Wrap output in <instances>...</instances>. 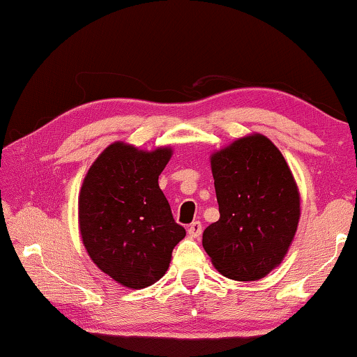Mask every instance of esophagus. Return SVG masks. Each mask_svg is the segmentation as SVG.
Wrapping results in <instances>:
<instances>
[{
  "instance_id": "1",
  "label": "esophagus",
  "mask_w": 357,
  "mask_h": 357,
  "mask_svg": "<svg viewBox=\"0 0 357 357\" xmlns=\"http://www.w3.org/2000/svg\"><path fill=\"white\" fill-rule=\"evenodd\" d=\"M202 232H203V224L199 221H193L188 226V236L192 238L199 237V236H202Z\"/></svg>"
}]
</instances>
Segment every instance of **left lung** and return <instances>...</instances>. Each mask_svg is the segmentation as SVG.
<instances>
[{"label": "left lung", "instance_id": "1", "mask_svg": "<svg viewBox=\"0 0 357 357\" xmlns=\"http://www.w3.org/2000/svg\"><path fill=\"white\" fill-rule=\"evenodd\" d=\"M219 219L203 247L224 276L255 281L280 265L301 216L297 185L280 149L261 135L237 139L211 158Z\"/></svg>", "mask_w": 357, "mask_h": 357}]
</instances>
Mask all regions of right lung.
<instances>
[{
    "label": "right lung",
    "mask_w": 357,
    "mask_h": 357,
    "mask_svg": "<svg viewBox=\"0 0 357 357\" xmlns=\"http://www.w3.org/2000/svg\"><path fill=\"white\" fill-rule=\"evenodd\" d=\"M172 151H138L110 144L91 165L79 195V229L92 261L133 289L154 284L167 271L185 237L159 188Z\"/></svg>",
    "instance_id": "obj_1"
}]
</instances>
